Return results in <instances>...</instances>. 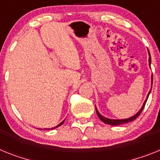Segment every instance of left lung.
<instances>
[{"label":"left lung","mask_w":160,"mask_h":160,"mask_svg":"<svg viewBox=\"0 0 160 160\" xmlns=\"http://www.w3.org/2000/svg\"><path fill=\"white\" fill-rule=\"evenodd\" d=\"M148 55H149V60H148L149 61V66L151 67V54H150L149 51H148ZM152 83H153V75H151V89H150L149 92H148V94H147V98H146L145 101L143 102V105H142V106L141 109H139V111H138L137 113H135L134 116L130 117V118H125V119H110V118H105V117L102 116V115H101V113L98 112V110H97V107H96V111H97V116L99 117V118L101 119V120L104 123H105V124H108V125H111V126H119V125L125 124V123H128V122H133V121L135 120V119L137 118L138 116H139L140 113H142V111L143 110V108L146 105V102H147V99H148V97H149L150 93H151V88H152Z\"/></svg>","instance_id":"left-lung-1"}]
</instances>
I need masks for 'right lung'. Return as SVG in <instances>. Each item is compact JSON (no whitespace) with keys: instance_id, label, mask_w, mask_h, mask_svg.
<instances>
[{"instance_id":"add662e5","label":"right lung","mask_w":160,"mask_h":160,"mask_svg":"<svg viewBox=\"0 0 160 160\" xmlns=\"http://www.w3.org/2000/svg\"><path fill=\"white\" fill-rule=\"evenodd\" d=\"M64 121H65V119L63 121V122H61L59 125H57V126H55V127H52V128H51V130H53V129H55V128H57V127H59V126H60L61 125H63V122H64ZM40 130H42V129H40ZM44 130H50V128H48V129H44Z\"/></svg>"}]
</instances>
